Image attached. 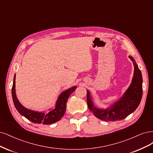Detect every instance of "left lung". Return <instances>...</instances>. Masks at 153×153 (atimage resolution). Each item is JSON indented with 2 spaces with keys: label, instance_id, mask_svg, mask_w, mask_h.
Returning a JSON list of instances; mask_svg holds the SVG:
<instances>
[{
  "label": "left lung",
  "instance_id": "obj_1",
  "mask_svg": "<svg viewBox=\"0 0 153 153\" xmlns=\"http://www.w3.org/2000/svg\"><path fill=\"white\" fill-rule=\"evenodd\" d=\"M134 65V75L131 85L120 99L110 108L100 109L94 106L89 91H87V103L90 111L98 119L105 121H114L125 119L140 104L142 97V77L140 70L134 58L129 56Z\"/></svg>",
  "mask_w": 153,
  "mask_h": 153
}]
</instances>
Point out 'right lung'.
Instances as JSON below:
<instances>
[{
  "label": "right lung",
  "mask_w": 153,
  "mask_h": 153,
  "mask_svg": "<svg viewBox=\"0 0 153 153\" xmlns=\"http://www.w3.org/2000/svg\"><path fill=\"white\" fill-rule=\"evenodd\" d=\"M15 77L16 76L14 75L12 87V97L14 105L21 115L25 117L32 123H38V124L42 123L43 125H51L60 120L66 111V103L68 97L77 88L76 86H74L62 93L56 101L55 109L45 114L44 112H39L27 109L19 103L15 93Z\"/></svg>",
  "instance_id": "add662e5"
}]
</instances>
